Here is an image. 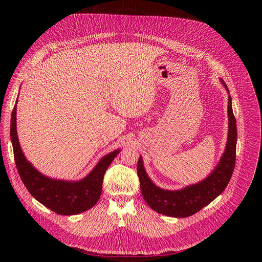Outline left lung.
<instances>
[{"label": "left lung", "mask_w": 262, "mask_h": 262, "mask_svg": "<svg viewBox=\"0 0 262 262\" xmlns=\"http://www.w3.org/2000/svg\"><path fill=\"white\" fill-rule=\"evenodd\" d=\"M222 83L225 85L223 81ZM225 87L228 90L226 85ZM228 117L229 133L225 152L214 171L199 183L186 186L178 191L162 190L149 179L144 169L142 158L140 157L137 172L143 198L149 207L165 215L186 217L198 212L223 193L232 176L236 157V120L233 115L230 95L228 99Z\"/></svg>", "instance_id": "1"}]
</instances>
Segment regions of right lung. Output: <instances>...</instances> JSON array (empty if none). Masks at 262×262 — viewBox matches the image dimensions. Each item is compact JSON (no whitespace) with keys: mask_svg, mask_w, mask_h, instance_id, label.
<instances>
[{"mask_svg":"<svg viewBox=\"0 0 262 262\" xmlns=\"http://www.w3.org/2000/svg\"><path fill=\"white\" fill-rule=\"evenodd\" d=\"M16 103L17 100L12 110L10 137L15 165L27 190L36 200L58 214H78L93 207L101 195L104 173L119 154V149L103 157L92 172L80 181L48 178L34 169L21 151L16 134Z\"/></svg>","mask_w":262,"mask_h":262,"instance_id":"add662e5","label":"right lung"}]
</instances>
